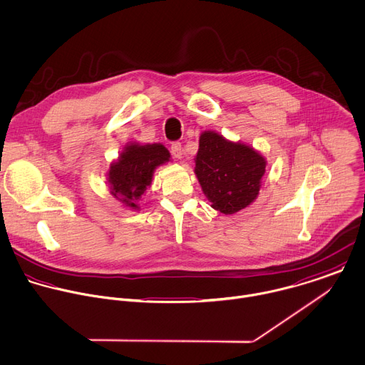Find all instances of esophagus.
<instances>
[{
    "label": "esophagus",
    "mask_w": 365,
    "mask_h": 365,
    "mask_svg": "<svg viewBox=\"0 0 365 365\" xmlns=\"http://www.w3.org/2000/svg\"><path fill=\"white\" fill-rule=\"evenodd\" d=\"M171 154L175 157V158H182V145L181 143H173L171 144Z\"/></svg>",
    "instance_id": "34e87169"
}]
</instances>
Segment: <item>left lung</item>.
Listing matches in <instances>:
<instances>
[{
	"mask_svg": "<svg viewBox=\"0 0 365 365\" xmlns=\"http://www.w3.org/2000/svg\"><path fill=\"white\" fill-rule=\"evenodd\" d=\"M194 171L211 207L222 214H235L257 198L265 160L245 144L204 131Z\"/></svg>",
	"mask_w": 365,
	"mask_h": 365,
	"instance_id": "8db88e82",
	"label": "left lung"
}]
</instances>
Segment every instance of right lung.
<instances>
[{"label": "right lung", "mask_w": 365, "mask_h": 365, "mask_svg": "<svg viewBox=\"0 0 365 365\" xmlns=\"http://www.w3.org/2000/svg\"><path fill=\"white\" fill-rule=\"evenodd\" d=\"M167 161H170V153L161 144L127 145L108 171L111 194L127 207L140 208L137 200L151 184L154 170Z\"/></svg>", "instance_id": "right-lung-1"}]
</instances>
